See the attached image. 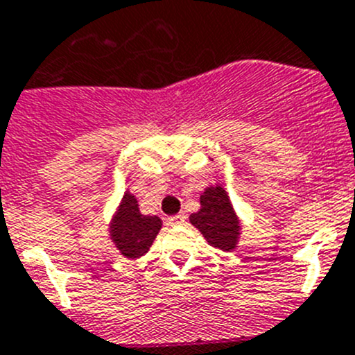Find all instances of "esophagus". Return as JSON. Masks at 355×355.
I'll return each mask as SVG.
<instances>
[{"label": "esophagus", "instance_id": "1", "mask_svg": "<svg viewBox=\"0 0 355 355\" xmlns=\"http://www.w3.org/2000/svg\"><path fill=\"white\" fill-rule=\"evenodd\" d=\"M184 223H185L184 214H177V215H173V217L168 218V224H170V226H182Z\"/></svg>", "mask_w": 355, "mask_h": 355}]
</instances>
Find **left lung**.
<instances>
[{"instance_id": "left-lung-1", "label": "left lung", "mask_w": 355, "mask_h": 355, "mask_svg": "<svg viewBox=\"0 0 355 355\" xmlns=\"http://www.w3.org/2000/svg\"><path fill=\"white\" fill-rule=\"evenodd\" d=\"M208 245L220 250H234L241 234L240 217L234 211L226 189L220 184L208 185L200 196V210L189 215Z\"/></svg>"}]
</instances>
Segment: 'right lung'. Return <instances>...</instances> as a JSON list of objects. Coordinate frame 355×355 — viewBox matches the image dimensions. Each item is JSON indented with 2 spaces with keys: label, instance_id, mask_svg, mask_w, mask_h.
Listing matches in <instances>:
<instances>
[{
  "label": "right lung",
  "instance_id": "obj_1",
  "mask_svg": "<svg viewBox=\"0 0 355 355\" xmlns=\"http://www.w3.org/2000/svg\"><path fill=\"white\" fill-rule=\"evenodd\" d=\"M162 220L157 215H144L135 194L125 191L108 224V238L121 256L138 259L148 252L161 231Z\"/></svg>",
  "mask_w": 355,
  "mask_h": 355
}]
</instances>
